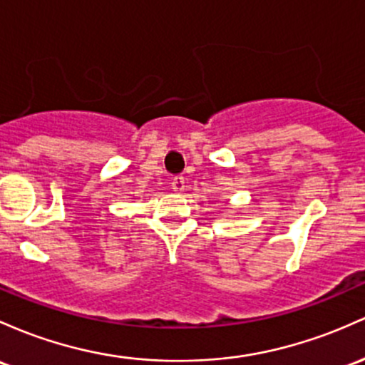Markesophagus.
Listing matches in <instances>:
<instances>
[{
	"label": "esophagus",
	"mask_w": 365,
	"mask_h": 365,
	"mask_svg": "<svg viewBox=\"0 0 365 365\" xmlns=\"http://www.w3.org/2000/svg\"><path fill=\"white\" fill-rule=\"evenodd\" d=\"M171 189H173L175 192L185 190V178H183L182 175L173 176V178H171Z\"/></svg>",
	"instance_id": "obj_1"
}]
</instances>
